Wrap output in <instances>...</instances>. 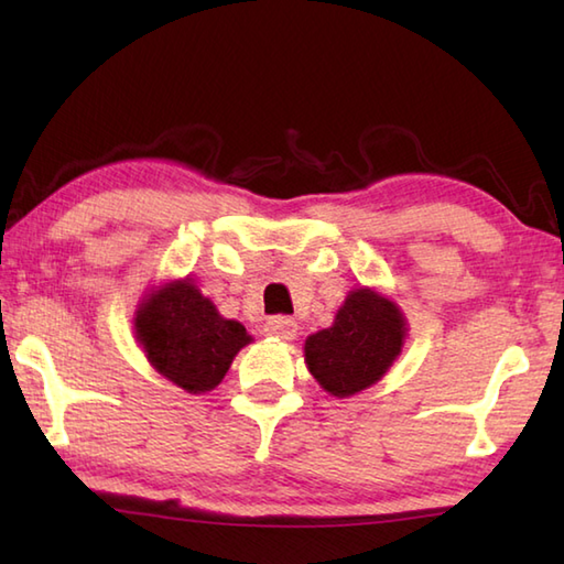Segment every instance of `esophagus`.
<instances>
[{
	"mask_svg": "<svg viewBox=\"0 0 564 564\" xmlns=\"http://www.w3.org/2000/svg\"><path fill=\"white\" fill-rule=\"evenodd\" d=\"M297 332V322L285 317V315H275L267 322V334H271V337H279L283 341H291L295 337Z\"/></svg>",
	"mask_w": 564,
	"mask_h": 564,
	"instance_id": "obj_1",
	"label": "esophagus"
}]
</instances>
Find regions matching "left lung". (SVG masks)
Returning a JSON list of instances; mask_svg holds the SVG:
<instances>
[{"instance_id":"8db88e82","label":"left lung","mask_w":564,"mask_h":564,"mask_svg":"<svg viewBox=\"0 0 564 564\" xmlns=\"http://www.w3.org/2000/svg\"><path fill=\"white\" fill-rule=\"evenodd\" d=\"M404 339L400 310L378 293L354 291L329 329L305 341V364L319 386L349 398L373 386L398 358Z\"/></svg>"}]
</instances>
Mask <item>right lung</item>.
Listing matches in <instances>:
<instances>
[{
    "label": "right lung",
    "mask_w": 564,
    "mask_h": 564,
    "mask_svg": "<svg viewBox=\"0 0 564 564\" xmlns=\"http://www.w3.org/2000/svg\"><path fill=\"white\" fill-rule=\"evenodd\" d=\"M138 339L150 364L188 392H208L225 378L247 329L225 319L188 281L152 293L135 317Z\"/></svg>",
    "instance_id": "right-lung-1"
}]
</instances>
